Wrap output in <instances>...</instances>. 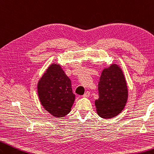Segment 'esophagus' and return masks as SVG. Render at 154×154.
Masks as SVG:
<instances>
[{
    "label": "esophagus",
    "mask_w": 154,
    "mask_h": 154,
    "mask_svg": "<svg viewBox=\"0 0 154 154\" xmlns=\"http://www.w3.org/2000/svg\"><path fill=\"white\" fill-rule=\"evenodd\" d=\"M90 92L88 91H86V93H85V94H84L83 96H84V97H90Z\"/></svg>",
    "instance_id": "obj_1"
}]
</instances>
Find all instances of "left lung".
<instances>
[{
    "instance_id": "1",
    "label": "left lung",
    "mask_w": 154,
    "mask_h": 154,
    "mask_svg": "<svg viewBox=\"0 0 154 154\" xmlns=\"http://www.w3.org/2000/svg\"><path fill=\"white\" fill-rule=\"evenodd\" d=\"M99 99L95 101L97 114L104 119L118 115L128 99L126 82L121 68L115 64L105 68L98 84Z\"/></svg>"
}]
</instances>
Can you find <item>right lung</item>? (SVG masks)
Here are the masks:
<instances>
[{"mask_svg": "<svg viewBox=\"0 0 154 154\" xmlns=\"http://www.w3.org/2000/svg\"><path fill=\"white\" fill-rule=\"evenodd\" d=\"M41 103L45 110L56 117L70 112L75 100L71 81L59 64H52L37 84Z\"/></svg>", "mask_w": 154, "mask_h": 154, "instance_id": "obj_1", "label": "right lung"}]
</instances>
